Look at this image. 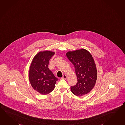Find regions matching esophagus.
<instances>
[{
  "instance_id": "1",
  "label": "esophagus",
  "mask_w": 125,
  "mask_h": 125,
  "mask_svg": "<svg viewBox=\"0 0 125 125\" xmlns=\"http://www.w3.org/2000/svg\"><path fill=\"white\" fill-rule=\"evenodd\" d=\"M67 78V76L66 75H63V77L61 78V79H66Z\"/></svg>"
}]
</instances>
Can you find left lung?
Instances as JSON below:
<instances>
[{"label":"left lung","instance_id":"obj_1","mask_svg":"<svg viewBox=\"0 0 125 125\" xmlns=\"http://www.w3.org/2000/svg\"><path fill=\"white\" fill-rule=\"evenodd\" d=\"M66 56L74 65L78 83L71 86L73 93L81 96L91 92L97 79V70L92 55L87 50L81 49L69 52Z\"/></svg>","mask_w":125,"mask_h":125}]
</instances>
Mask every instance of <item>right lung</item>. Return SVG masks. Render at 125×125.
Listing matches in <instances>:
<instances>
[{
    "label": "right lung",
    "instance_id": "add662e5",
    "mask_svg": "<svg viewBox=\"0 0 125 125\" xmlns=\"http://www.w3.org/2000/svg\"><path fill=\"white\" fill-rule=\"evenodd\" d=\"M55 53L48 51L40 52L33 58L29 71V80L37 92L47 94L52 92L58 79L48 68L49 62Z\"/></svg>",
    "mask_w": 125,
    "mask_h": 125
}]
</instances>
